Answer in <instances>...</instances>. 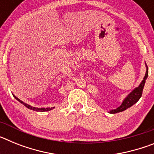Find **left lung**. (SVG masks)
Wrapping results in <instances>:
<instances>
[{"instance_id": "left-lung-1", "label": "left lung", "mask_w": 154, "mask_h": 154, "mask_svg": "<svg viewBox=\"0 0 154 154\" xmlns=\"http://www.w3.org/2000/svg\"><path fill=\"white\" fill-rule=\"evenodd\" d=\"M145 65H146V73H145V76H144L143 79L142 80V82H140V84L139 85V86L136 87L135 89H133L132 92H130V93L128 94L127 96L124 98V99L122 102V104L119 106L118 108L115 109H111L109 111V113L114 114L117 113L119 112H123L124 110L127 109L128 108L131 107L132 106L137 103L138 102V100L140 99L141 96H142L143 89L144 85H145V82H146V80L148 77V67L146 65V62H145Z\"/></svg>"}]
</instances>
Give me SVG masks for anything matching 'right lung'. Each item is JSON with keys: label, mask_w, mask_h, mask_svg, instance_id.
<instances>
[{"label": "right lung", "mask_w": 154, "mask_h": 154, "mask_svg": "<svg viewBox=\"0 0 154 154\" xmlns=\"http://www.w3.org/2000/svg\"><path fill=\"white\" fill-rule=\"evenodd\" d=\"M14 97L16 99H17V101L20 102V103H21V104H23L24 106H26L27 108L29 109H31V110H34V111H36V112H48V111H50V110L53 109H55V107H48V108H38V107H34V106H30V105L27 104V103H24L23 101H21V99H18V98L17 97V96H15L13 94Z\"/></svg>", "instance_id": "right-lung-1"}]
</instances>
